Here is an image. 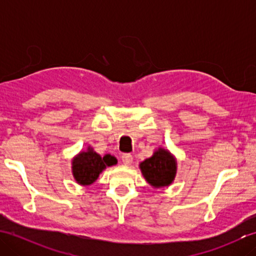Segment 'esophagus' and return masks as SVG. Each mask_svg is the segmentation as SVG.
Wrapping results in <instances>:
<instances>
[{
  "label": "esophagus",
  "mask_w": 256,
  "mask_h": 256,
  "mask_svg": "<svg viewBox=\"0 0 256 256\" xmlns=\"http://www.w3.org/2000/svg\"><path fill=\"white\" fill-rule=\"evenodd\" d=\"M122 162H123V164L126 165V166L131 165L133 162V156L131 154L125 153V154L122 155Z\"/></svg>",
  "instance_id": "34e87169"
}]
</instances>
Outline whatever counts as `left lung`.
<instances>
[{
    "label": "left lung",
    "mask_w": 256,
    "mask_h": 256,
    "mask_svg": "<svg viewBox=\"0 0 256 256\" xmlns=\"http://www.w3.org/2000/svg\"><path fill=\"white\" fill-rule=\"evenodd\" d=\"M140 170L152 187L164 188L176 177L177 160L170 150L158 148L150 158L140 162Z\"/></svg>",
    "instance_id": "obj_1"
}]
</instances>
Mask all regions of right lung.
Instances as JSON below:
<instances>
[{"mask_svg":"<svg viewBox=\"0 0 256 256\" xmlns=\"http://www.w3.org/2000/svg\"><path fill=\"white\" fill-rule=\"evenodd\" d=\"M118 164L116 157L106 154L101 156L89 146L86 152H80L72 162V170L74 180L81 186H90L106 167Z\"/></svg>","mask_w":256,"mask_h":256,"instance_id":"1","label":"right lung"}]
</instances>
